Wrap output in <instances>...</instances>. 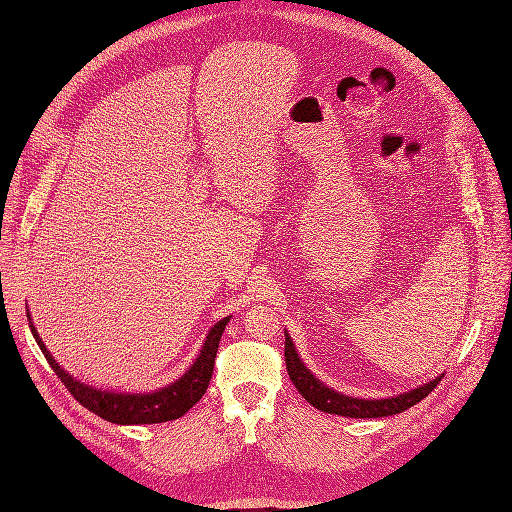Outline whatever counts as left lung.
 Returning <instances> with one entry per match:
<instances>
[{
    "mask_svg": "<svg viewBox=\"0 0 512 512\" xmlns=\"http://www.w3.org/2000/svg\"><path fill=\"white\" fill-rule=\"evenodd\" d=\"M284 359H286L288 378L292 380L294 388L301 392V396L309 402V405H313L315 409L324 411V413L353 417V419L388 417V415H398L402 411H407V409L415 407L417 402H421L427 394H432V390L444 378V375H440V378H436L434 382H427L421 388H415L411 392H405V394L394 396V398L363 400V398L344 396V394L334 392L332 388L321 384L315 375L301 363L288 334H286V342H284Z\"/></svg>",
    "mask_w": 512,
    "mask_h": 512,
    "instance_id": "8db88e82",
    "label": "left lung"
}]
</instances>
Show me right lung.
I'll return each mask as SVG.
<instances>
[{"label":"right lung","mask_w":512,"mask_h":512,"mask_svg":"<svg viewBox=\"0 0 512 512\" xmlns=\"http://www.w3.org/2000/svg\"><path fill=\"white\" fill-rule=\"evenodd\" d=\"M228 324V317L218 321L207 334V340L203 344V351L193 363V367L188 369L178 382H174L168 388H161L151 394H116V392H101L95 388H89L85 384L76 382L74 378L53 361L45 344L41 342L39 334L35 332L31 324V332L41 348V353L45 355L47 363L51 369L56 371L60 382L68 388V392L91 413L99 415L105 421H112L118 425H139V423H164L182 417L188 409H191L195 402L201 400L205 394L211 373H213V363H215V353H218V344L224 334V328Z\"/></svg>","instance_id":"right-lung-1"}]
</instances>
